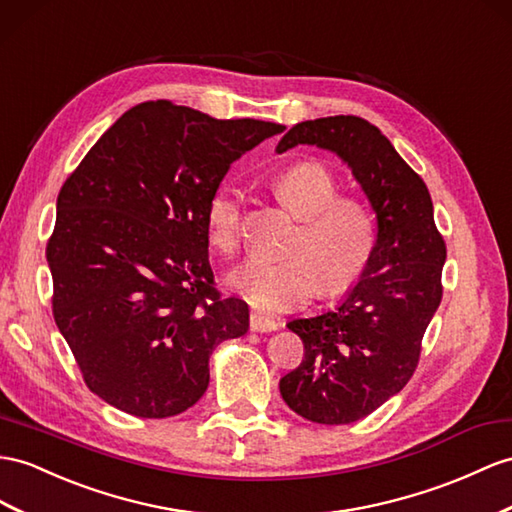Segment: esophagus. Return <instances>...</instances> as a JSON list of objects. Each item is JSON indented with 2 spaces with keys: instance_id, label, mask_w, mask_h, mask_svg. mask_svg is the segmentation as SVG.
<instances>
[{
  "instance_id": "obj_1",
  "label": "esophagus",
  "mask_w": 512,
  "mask_h": 512,
  "mask_svg": "<svg viewBox=\"0 0 512 512\" xmlns=\"http://www.w3.org/2000/svg\"><path fill=\"white\" fill-rule=\"evenodd\" d=\"M248 326H251V331L255 333H270L279 329V322L270 316H264V313H251V316H248Z\"/></svg>"
}]
</instances>
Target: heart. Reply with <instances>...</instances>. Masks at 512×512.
Returning <instances> with one entry per match:
<instances>
[{
  "instance_id": "1",
  "label": "heart",
  "mask_w": 512,
  "mask_h": 512,
  "mask_svg": "<svg viewBox=\"0 0 512 512\" xmlns=\"http://www.w3.org/2000/svg\"><path fill=\"white\" fill-rule=\"evenodd\" d=\"M283 205L300 220L285 259H251L229 274V287L246 303L285 311L318 292L339 296L355 287L376 248L374 216L361 201L339 196V183L320 162H296L274 179ZM244 225L240 190L225 181L205 212L207 240L216 251H238Z\"/></svg>"
}]
</instances>
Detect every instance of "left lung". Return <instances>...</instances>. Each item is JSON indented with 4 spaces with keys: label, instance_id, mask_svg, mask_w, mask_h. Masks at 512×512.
<instances>
[{
    "label": "left lung",
    "instance_id": "1",
    "mask_svg": "<svg viewBox=\"0 0 512 512\" xmlns=\"http://www.w3.org/2000/svg\"><path fill=\"white\" fill-rule=\"evenodd\" d=\"M318 144L335 151L376 212L368 270L335 311L287 324L305 359L279 383L287 406L309 422L342 426L368 417L411 381L422 339L443 298L445 242L424 179L381 129L359 116L303 121L277 151Z\"/></svg>",
    "mask_w": 512,
    "mask_h": 512
}]
</instances>
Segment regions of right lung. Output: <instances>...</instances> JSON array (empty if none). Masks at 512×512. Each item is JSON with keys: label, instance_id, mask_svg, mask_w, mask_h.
<instances>
[{"label": "right lung", "instance_id": "add662e5", "mask_svg": "<svg viewBox=\"0 0 512 512\" xmlns=\"http://www.w3.org/2000/svg\"><path fill=\"white\" fill-rule=\"evenodd\" d=\"M283 129L144 101L62 183L45 251L51 311L86 387L114 409H190L214 348L246 333V303L216 287L205 212L231 164Z\"/></svg>", "mask_w": 512, "mask_h": 512}]
</instances>
